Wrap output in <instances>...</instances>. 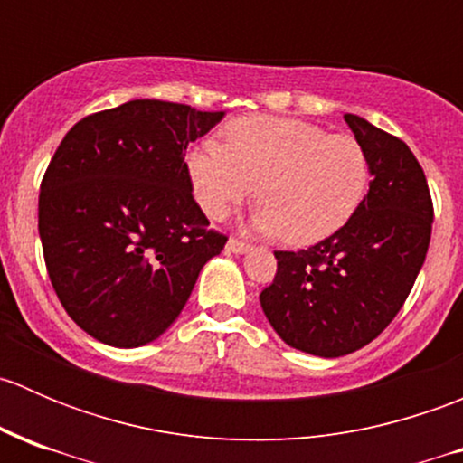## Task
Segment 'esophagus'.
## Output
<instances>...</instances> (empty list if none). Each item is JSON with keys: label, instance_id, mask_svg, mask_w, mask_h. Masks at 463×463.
<instances>
[{"label": "esophagus", "instance_id": "obj_1", "mask_svg": "<svg viewBox=\"0 0 463 463\" xmlns=\"http://www.w3.org/2000/svg\"><path fill=\"white\" fill-rule=\"evenodd\" d=\"M226 250H228V253L244 255V253H249L250 246H249V244H244V241L235 240V237H231V240H228V244H226Z\"/></svg>", "mask_w": 463, "mask_h": 463}]
</instances>
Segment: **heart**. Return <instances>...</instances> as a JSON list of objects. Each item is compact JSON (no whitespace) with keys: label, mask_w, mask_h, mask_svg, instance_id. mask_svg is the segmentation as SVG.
Listing matches in <instances>:
<instances>
[{"label":"heart","mask_w":463,"mask_h":463,"mask_svg":"<svg viewBox=\"0 0 463 463\" xmlns=\"http://www.w3.org/2000/svg\"><path fill=\"white\" fill-rule=\"evenodd\" d=\"M194 199L210 219H223L253 194V228L309 246L338 232L370 188L365 147L314 123L246 116L226 128V143L205 138L185 154Z\"/></svg>","instance_id":"heart-1"}]
</instances>
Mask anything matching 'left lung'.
Instances as JSON below:
<instances>
[{"mask_svg":"<svg viewBox=\"0 0 463 463\" xmlns=\"http://www.w3.org/2000/svg\"><path fill=\"white\" fill-rule=\"evenodd\" d=\"M345 123L370 158V193L352 219L307 250H275L261 311L293 349L338 358L365 347L403 307L426 261L432 199L417 156L365 118Z\"/></svg>","mask_w":463,"mask_h":463,"instance_id":"8db88e82","label":"left lung"}]
</instances>
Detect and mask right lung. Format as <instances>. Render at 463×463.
Returning <instances> with one entry per match:
<instances>
[{
  "mask_svg": "<svg viewBox=\"0 0 463 463\" xmlns=\"http://www.w3.org/2000/svg\"><path fill=\"white\" fill-rule=\"evenodd\" d=\"M223 111L129 100L73 125L40 185L51 284L80 329L141 347L179 318L203 264L228 237L193 197L185 149Z\"/></svg>",
  "mask_w": 463,
  "mask_h": 463,
  "instance_id": "1",
  "label": "right lung"
}]
</instances>
